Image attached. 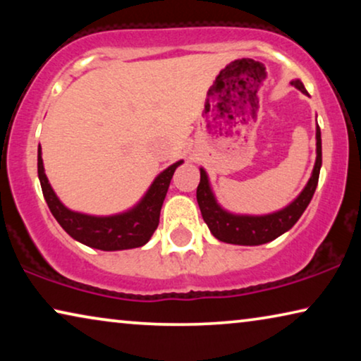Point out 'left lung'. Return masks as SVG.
I'll return each instance as SVG.
<instances>
[{"mask_svg": "<svg viewBox=\"0 0 361 361\" xmlns=\"http://www.w3.org/2000/svg\"><path fill=\"white\" fill-rule=\"evenodd\" d=\"M290 83L302 93H307L300 80H293ZM315 137H317V159H315L312 176H310L307 185H305V189L300 192V195L293 204L271 215L251 216L233 215L225 212L216 204L215 197L212 194L209 177H207L205 171L200 169V182L199 187H197V202H199L202 216H204V221L210 228L212 235L216 240L225 241V243L255 246L268 243V241L278 238L279 235L293 228L295 221L300 219V215L304 214V210L307 209L310 200H312L315 187H317L319 182V172L320 166H322V140H320L319 126L317 131H315Z\"/></svg>", "mask_w": 361, "mask_h": 361, "instance_id": "8db88e82", "label": "left lung"}]
</instances>
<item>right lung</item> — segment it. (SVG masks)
I'll return each instance as SVG.
<instances>
[{
  "mask_svg": "<svg viewBox=\"0 0 361 361\" xmlns=\"http://www.w3.org/2000/svg\"><path fill=\"white\" fill-rule=\"evenodd\" d=\"M180 164L182 161L176 162V164L167 167L164 172H161L135 209L120 215L92 216L68 210L57 199L51 184H49L46 172H44L41 146L37 149L39 180H41L44 199L47 202L49 210L52 212L54 219L59 221V225L73 240L80 241V243L90 246V248L103 251L137 248V246L146 245L149 241L157 225H159L161 207L166 199L172 176H174L177 166Z\"/></svg>",
  "mask_w": 361,
  "mask_h": 361,
  "instance_id": "right-lung-1",
  "label": "right lung"
}]
</instances>
